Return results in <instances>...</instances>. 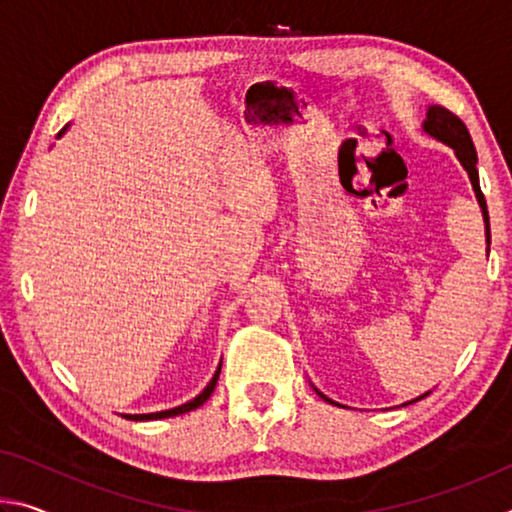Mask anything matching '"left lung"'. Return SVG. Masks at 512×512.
Segmentation results:
<instances>
[{"instance_id": "1", "label": "left lung", "mask_w": 512, "mask_h": 512, "mask_svg": "<svg viewBox=\"0 0 512 512\" xmlns=\"http://www.w3.org/2000/svg\"><path fill=\"white\" fill-rule=\"evenodd\" d=\"M422 131L427 133L429 137H433V140H438V142H443L445 146H449V149L454 151L456 160L461 162V167L467 171V178H470L472 189H474V196H476V201H479L481 214H483V223H485V244H488V248H485V250H488V253H490V216H488V205H485V198H483V194H481L479 171H476V149H474V144H472L470 131H467V126L463 124L461 119H458V117L454 115V112H449V110L443 108V106H429V108H427V117H424V121H422ZM311 386H314V384H311ZM314 391H316L320 397H323L325 402L341 406L339 402L329 400L327 395L320 393L316 386H314ZM429 393H431V391L422 393L420 397H415V400H411V402H404L402 406L418 402V400H422V397H427Z\"/></svg>"}]
</instances>
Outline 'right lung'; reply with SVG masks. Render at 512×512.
I'll list each match as a JSON object with an SVG mask.
<instances>
[{
    "mask_svg": "<svg viewBox=\"0 0 512 512\" xmlns=\"http://www.w3.org/2000/svg\"><path fill=\"white\" fill-rule=\"evenodd\" d=\"M67 128H69V124L63 128V131L58 133V137H63V135L67 133ZM219 375H221V363H219V368L214 370L210 384H207V386L203 388V391L194 397V400H189V402L180 404V406H173V409H167V411H158V413H133V415H131V413H124V418H126V420H135V422H144V420L173 418V415H183V413L194 411V409H198V406H203L207 400H210V395H212V391H214L216 381H219Z\"/></svg>",
    "mask_w": 512,
    "mask_h": 512,
    "instance_id": "1",
    "label": "right lung"
}]
</instances>
